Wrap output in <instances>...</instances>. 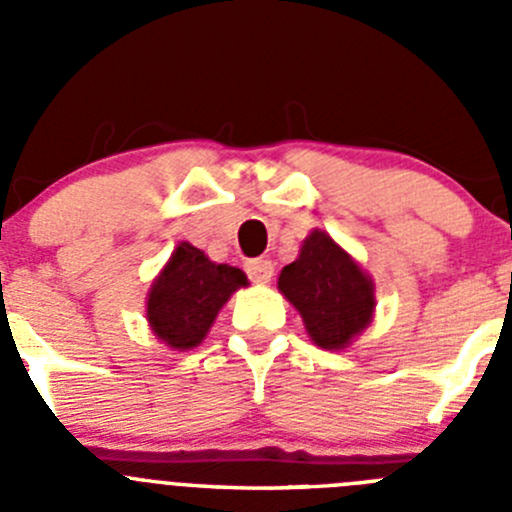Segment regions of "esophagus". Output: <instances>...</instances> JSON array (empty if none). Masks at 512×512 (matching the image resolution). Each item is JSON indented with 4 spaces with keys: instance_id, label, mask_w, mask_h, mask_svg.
<instances>
[{
    "instance_id": "1",
    "label": "esophagus",
    "mask_w": 512,
    "mask_h": 512,
    "mask_svg": "<svg viewBox=\"0 0 512 512\" xmlns=\"http://www.w3.org/2000/svg\"><path fill=\"white\" fill-rule=\"evenodd\" d=\"M246 271H248V277H251V282L266 284L271 282V277H274V264H271L269 259H253L246 264Z\"/></svg>"
}]
</instances>
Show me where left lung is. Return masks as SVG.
Instances as JSON below:
<instances>
[{
	"label": "left lung",
	"mask_w": 512,
	"mask_h": 512,
	"mask_svg": "<svg viewBox=\"0 0 512 512\" xmlns=\"http://www.w3.org/2000/svg\"><path fill=\"white\" fill-rule=\"evenodd\" d=\"M325 351H341L374 318V282L328 233L312 230L277 282Z\"/></svg>",
	"instance_id": "left-lung-1"
}]
</instances>
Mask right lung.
I'll return each instance as SVG.
<instances>
[{
  "label": "right lung",
  "instance_id": "add662e5",
  "mask_svg": "<svg viewBox=\"0 0 512 512\" xmlns=\"http://www.w3.org/2000/svg\"><path fill=\"white\" fill-rule=\"evenodd\" d=\"M246 284L241 269L215 264L205 251L182 241L148 292V325L169 348L189 351L205 341L220 307Z\"/></svg>",
  "mask_w": 512,
  "mask_h": 512
}]
</instances>
